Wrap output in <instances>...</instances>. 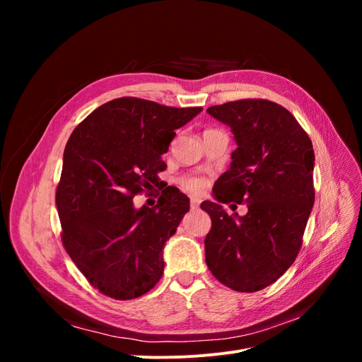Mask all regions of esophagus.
Segmentation results:
<instances>
[{"instance_id": "esophagus-1", "label": "esophagus", "mask_w": 362, "mask_h": 362, "mask_svg": "<svg viewBox=\"0 0 362 362\" xmlns=\"http://www.w3.org/2000/svg\"><path fill=\"white\" fill-rule=\"evenodd\" d=\"M199 204H201V201L198 198H192L190 199V206L193 208V210H196V208H199Z\"/></svg>"}]
</instances>
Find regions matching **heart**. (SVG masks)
<instances>
[{
    "label": "heart",
    "instance_id": "b5f03b06",
    "mask_svg": "<svg viewBox=\"0 0 362 362\" xmlns=\"http://www.w3.org/2000/svg\"><path fill=\"white\" fill-rule=\"evenodd\" d=\"M178 182L182 189L193 194L201 193L205 187V180L199 177V175H185V177H181L178 180Z\"/></svg>",
    "mask_w": 362,
    "mask_h": 362
}]
</instances>
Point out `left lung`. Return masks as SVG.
Here are the masks:
<instances>
[{
  "mask_svg": "<svg viewBox=\"0 0 362 362\" xmlns=\"http://www.w3.org/2000/svg\"><path fill=\"white\" fill-rule=\"evenodd\" d=\"M206 112L231 127L238 148L214 184L218 202L201 204L211 217L205 262L223 286L254 293L281 278L302 247L315 196L313 144L287 108L269 100L247 98ZM229 202L246 203L247 216H228L220 204Z\"/></svg>",
  "mask_w": 362,
  "mask_h": 362,
  "instance_id": "left-lung-1",
  "label": "left lung"
}]
</instances>
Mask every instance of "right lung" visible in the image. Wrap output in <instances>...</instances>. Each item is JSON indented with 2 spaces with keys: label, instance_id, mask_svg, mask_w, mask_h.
Listing matches in <instances>:
<instances>
[{
  "label": "right lung",
  "instance_id": "obj_1",
  "mask_svg": "<svg viewBox=\"0 0 362 362\" xmlns=\"http://www.w3.org/2000/svg\"><path fill=\"white\" fill-rule=\"evenodd\" d=\"M201 112L124 96L98 107L72 131L56 190L62 243L108 298H139L163 275V246L190 201L170 187L152 208L136 210L133 198L157 185L175 129Z\"/></svg>",
  "mask_w": 362,
  "mask_h": 362
}]
</instances>
